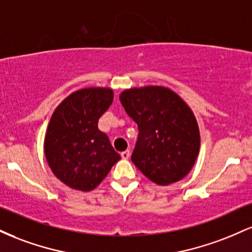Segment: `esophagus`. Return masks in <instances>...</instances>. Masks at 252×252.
<instances>
[{
    "label": "esophagus",
    "mask_w": 252,
    "mask_h": 252,
    "mask_svg": "<svg viewBox=\"0 0 252 252\" xmlns=\"http://www.w3.org/2000/svg\"><path fill=\"white\" fill-rule=\"evenodd\" d=\"M121 156H122V158H124V160H126V158H129L130 152L129 150H124V152L121 153Z\"/></svg>",
    "instance_id": "esophagus-1"
}]
</instances>
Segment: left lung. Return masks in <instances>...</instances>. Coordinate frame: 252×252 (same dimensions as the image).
<instances>
[{"instance_id":"8db88e82","label":"left lung","mask_w":252,"mask_h":252,"mask_svg":"<svg viewBox=\"0 0 252 252\" xmlns=\"http://www.w3.org/2000/svg\"><path fill=\"white\" fill-rule=\"evenodd\" d=\"M120 100L137 123L138 140L131 161L161 186L182 180L200 150V131L189 104L166 86L126 89Z\"/></svg>"}]
</instances>
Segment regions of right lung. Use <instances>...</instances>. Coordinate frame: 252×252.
<instances>
[{
	"label": "right lung",
	"instance_id": "add662e5",
	"mask_svg": "<svg viewBox=\"0 0 252 252\" xmlns=\"http://www.w3.org/2000/svg\"><path fill=\"white\" fill-rule=\"evenodd\" d=\"M114 100L110 88H85L72 92L52 115L43 152L53 174L71 189L90 192L121 158L98 120Z\"/></svg>",
	"mask_w": 252,
	"mask_h": 252
}]
</instances>
